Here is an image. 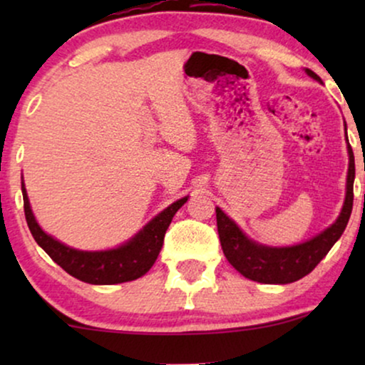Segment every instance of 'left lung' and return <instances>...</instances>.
I'll return each instance as SVG.
<instances>
[{
    "label": "left lung",
    "instance_id": "left-lung-1",
    "mask_svg": "<svg viewBox=\"0 0 365 365\" xmlns=\"http://www.w3.org/2000/svg\"><path fill=\"white\" fill-rule=\"evenodd\" d=\"M306 73L316 81H321V78L311 69H306ZM347 151V191L342 211L331 227H327L326 231H322L306 242L289 247L262 246V244H257L252 239H249L232 219H229L221 209L216 207L217 232L219 239H221L222 252L234 269H237L244 277L256 282L289 284L307 276L326 257V254L331 251L337 239L342 236L352 212L356 164H354V153L349 143Z\"/></svg>",
    "mask_w": 365,
    "mask_h": 365
}]
</instances>
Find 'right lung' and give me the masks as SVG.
<instances>
[{
	"instance_id": "right-lung-1",
	"label": "right lung",
	"mask_w": 365,
	"mask_h": 365,
	"mask_svg": "<svg viewBox=\"0 0 365 365\" xmlns=\"http://www.w3.org/2000/svg\"><path fill=\"white\" fill-rule=\"evenodd\" d=\"M21 191L24 216L38 246L43 247L44 252L68 274L88 284H121L144 276L156 262L163 247L164 234L174 214L187 201V197H182L173 202L123 246L108 251H78L56 241L39 227L29 206L24 182H21Z\"/></svg>"
}]
</instances>
